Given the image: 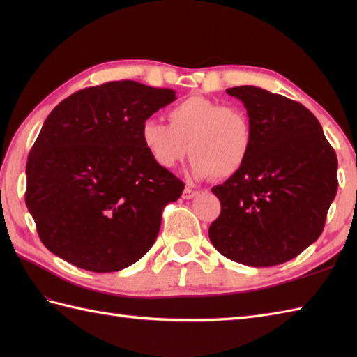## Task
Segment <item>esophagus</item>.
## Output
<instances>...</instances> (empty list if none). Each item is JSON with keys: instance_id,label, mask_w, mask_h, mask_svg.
Masks as SVG:
<instances>
[{"instance_id": "obj_1", "label": "esophagus", "mask_w": 357, "mask_h": 357, "mask_svg": "<svg viewBox=\"0 0 357 357\" xmlns=\"http://www.w3.org/2000/svg\"><path fill=\"white\" fill-rule=\"evenodd\" d=\"M196 195H198V190H193V188H190V187H185L184 192H183V198L184 199H192V198H195Z\"/></svg>"}]
</instances>
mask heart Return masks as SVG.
Returning a JSON list of instances; mask_svg holds the SVG:
<instances>
[{
	"mask_svg": "<svg viewBox=\"0 0 357 357\" xmlns=\"http://www.w3.org/2000/svg\"><path fill=\"white\" fill-rule=\"evenodd\" d=\"M169 126L149 119L141 126V142L158 167L170 170L190 153L196 178L229 179L244 169L255 144L245 110L199 95L167 112Z\"/></svg>",
	"mask_w": 357,
	"mask_h": 357,
	"instance_id": "1",
	"label": "heart"
}]
</instances>
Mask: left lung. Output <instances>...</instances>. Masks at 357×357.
<instances>
[{
    "label": "left lung",
    "mask_w": 357,
    "mask_h": 357,
    "mask_svg": "<svg viewBox=\"0 0 357 357\" xmlns=\"http://www.w3.org/2000/svg\"><path fill=\"white\" fill-rule=\"evenodd\" d=\"M227 93L244 102L255 144L244 169L211 188L221 215L208 236L234 262L273 267L321 236L337 192V158L302 104L255 86Z\"/></svg>",
    "instance_id": "obj_1"
}]
</instances>
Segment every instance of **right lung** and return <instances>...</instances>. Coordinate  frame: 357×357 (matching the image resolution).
<instances>
[{
  "mask_svg": "<svg viewBox=\"0 0 357 357\" xmlns=\"http://www.w3.org/2000/svg\"><path fill=\"white\" fill-rule=\"evenodd\" d=\"M174 100L172 89L126 79L82 89L50 112L26 165V206L45 248L95 273L149 252L184 183L151 161L139 132Z\"/></svg>",
  "mask_w": 357,
  "mask_h": 357,
  "instance_id": "add662e5",
  "label": "right lung"
}]
</instances>
